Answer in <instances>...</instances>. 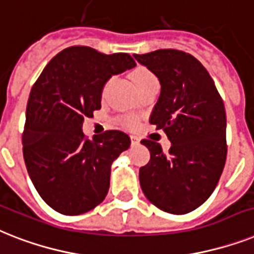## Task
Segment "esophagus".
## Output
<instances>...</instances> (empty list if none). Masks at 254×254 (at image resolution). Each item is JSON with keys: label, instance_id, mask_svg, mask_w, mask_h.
Wrapping results in <instances>:
<instances>
[{"label": "esophagus", "instance_id": "34e87169", "mask_svg": "<svg viewBox=\"0 0 254 254\" xmlns=\"http://www.w3.org/2000/svg\"><path fill=\"white\" fill-rule=\"evenodd\" d=\"M130 141H131V145H138L139 143V138L135 137V135H130Z\"/></svg>", "mask_w": 254, "mask_h": 254}]
</instances>
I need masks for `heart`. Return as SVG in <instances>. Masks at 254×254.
I'll return each instance as SVG.
<instances>
[{"label": "heart", "instance_id": "1", "mask_svg": "<svg viewBox=\"0 0 254 254\" xmlns=\"http://www.w3.org/2000/svg\"><path fill=\"white\" fill-rule=\"evenodd\" d=\"M131 77H133L134 83L137 84L138 88L145 87V86L152 83V82H158L155 75H154L150 70L146 69V67L143 66H139L134 70L133 73H131ZM108 86H109V80L104 84V87H103V94L107 91ZM119 123H120L121 125H124V127H133L134 124H135V119H134L133 116H123L119 119Z\"/></svg>", "mask_w": 254, "mask_h": 254}]
</instances>
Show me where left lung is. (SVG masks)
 <instances>
[{
	"instance_id": "left-lung-1",
	"label": "left lung",
	"mask_w": 254,
	"mask_h": 254,
	"mask_svg": "<svg viewBox=\"0 0 254 254\" xmlns=\"http://www.w3.org/2000/svg\"><path fill=\"white\" fill-rule=\"evenodd\" d=\"M155 74L160 96L150 124L171 141L168 154L150 139V162L139 168V184L147 199L170 214H187L209 198L223 172L226 111L207 70L198 60L177 49L134 55Z\"/></svg>"
}]
</instances>
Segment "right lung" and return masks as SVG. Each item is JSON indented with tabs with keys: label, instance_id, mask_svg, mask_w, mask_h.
I'll return each mask as SVG.
<instances>
[{
	"label": "right lung",
	"instance_id": "1",
	"mask_svg": "<svg viewBox=\"0 0 254 254\" xmlns=\"http://www.w3.org/2000/svg\"><path fill=\"white\" fill-rule=\"evenodd\" d=\"M134 66L127 53L104 55L77 45L56 55L31 88L24 163L40 197L56 211L79 215L106 198L111 164L129 148L130 138L107 130L87 139L82 125L102 107L107 80Z\"/></svg>",
	"mask_w": 254,
	"mask_h": 254
}]
</instances>
